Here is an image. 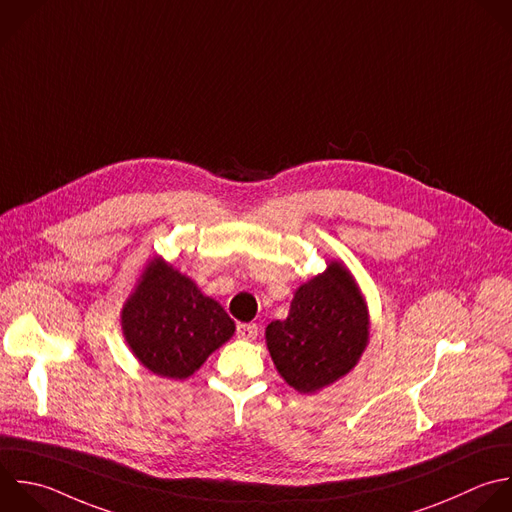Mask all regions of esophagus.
I'll return each mask as SVG.
<instances>
[{
    "label": "esophagus",
    "mask_w": 512,
    "mask_h": 512,
    "mask_svg": "<svg viewBox=\"0 0 512 512\" xmlns=\"http://www.w3.org/2000/svg\"><path fill=\"white\" fill-rule=\"evenodd\" d=\"M236 334L238 338L242 340H254L258 336V326L254 322H248V324H238L236 328Z\"/></svg>",
    "instance_id": "34e87169"
}]
</instances>
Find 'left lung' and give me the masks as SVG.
Wrapping results in <instances>:
<instances>
[{"label": "left lung", "instance_id": "obj_1", "mask_svg": "<svg viewBox=\"0 0 512 512\" xmlns=\"http://www.w3.org/2000/svg\"><path fill=\"white\" fill-rule=\"evenodd\" d=\"M270 356L298 392H316L344 376L368 342L364 298L350 272L332 262L302 284L286 320L266 328Z\"/></svg>", "mask_w": 512, "mask_h": 512}]
</instances>
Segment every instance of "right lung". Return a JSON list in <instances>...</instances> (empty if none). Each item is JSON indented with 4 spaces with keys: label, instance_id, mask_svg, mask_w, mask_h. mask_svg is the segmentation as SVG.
Returning a JSON list of instances; mask_svg holds the SVG:
<instances>
[{
    "label": "right lung",
    "instance_id": "right-lung-1",
    "mask_svg": "<svg viewBox=\"0 0 512 512\" xmlns=\"http://www.w3.org/2000/svg\"><path fill=\"white\" fill-rule=\"evenodd\" d=\"M124 336L154 374L188 378L234 334V320L198 286L152 260L122 312Z\"/></svg>",
    "mask_w": 512,
    "mask_h": 512
}]
</instances>
